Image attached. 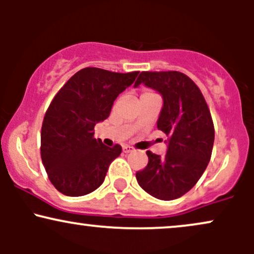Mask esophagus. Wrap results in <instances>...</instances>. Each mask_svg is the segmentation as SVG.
<instances>
[{
  "label": "esophagus",
  "instance_id": "34e87169",
  "mask_svg": "<svg viewBox=\"0 0 254 254\" xmlns=\"http://www.w3.org/2000/svg\"><path fill=\"white\" fill-rule=\"evenodd\" d=\"M123 151L124 153H131V151H133V148L131 147V145L125 144V145H123Z\"/></svg>",
  "mask_w": 254,
  "mask_h": 254
}]
</instances>
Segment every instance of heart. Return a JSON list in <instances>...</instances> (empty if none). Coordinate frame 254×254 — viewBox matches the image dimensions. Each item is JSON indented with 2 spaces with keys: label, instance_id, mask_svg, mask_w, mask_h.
I'll return each mask as SVG.
<instances>
[{
  "label": "heart",
  "instance_id": "b5f03b06",
  "mask_svg": "<svg viewBox=\"0 0 254 254\" xmlns=\"http://www.w3.org/2000/svg\"><path fill=\"white\" fill-rule=\"evenodd\" d=\"M144 94H153V93H150V92H145V93H143V94H142V95H144Z\"/></svg>",
  "mask_w": 254,
  "mask_h": 254
}]
</instances>
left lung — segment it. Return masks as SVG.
Listing matches in <instances>:
<instances>
[{"label": "left lung", "mask_w": 254, "mask_h": 254, "mask_svg": "<svg viewBox=\"0 0 254 254\" xmlns=\"http://www.w3.org/2000/svg\"><path fill=\"white\" fill-rule=\"evenodd\" d=\"M144 84L164 100L157 129L167 136V153L148 150V165L136 173L138 185L150 196L172 200L196 185L211 157L215 130L202 92L179 71H142L133 87Z\"/></svg>", "instance_id": "obj_1"}]
</instances>
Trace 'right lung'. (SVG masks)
<instances>
[{
  "mask_svg": "<svg viewBox=\"0 0 254 254\" xmlns=\"http://www.w3.org/2000/svg\"><path fill=\"white\" fill-rule=\"evenodd\" d=\"M137 75L81 69L51 101L43 122L40 154L49 179L63 194L84 196L104 183L122 147H106L93 130L109 117L113 101Z\"/></svg>",
  "mask_w": 254,
  "mask_h": 254,
  "instance_id": "add662e5",
  "label": "right lung"
}]
</instances>
